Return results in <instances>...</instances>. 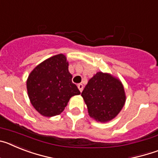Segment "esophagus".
<instances>
[{"label": "esophagus", "instance_id": "1", "mask_svg": "<svg viewBox=\"0 0 158 158\" xmlns=\"http://www.w3.org/2000/svg\"><path fill=\"white\" fill-rule=\"evenodd\" d=\"M77 87L78 89H79V90H80L81 93V92L83 91V85H82V84H78Z\"/></svg>", "mask_w": 158, "mask_h": 158}]
</instances>
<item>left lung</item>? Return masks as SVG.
Returning a JSON list of instances; mask_svg holds the SVG:
<instances>
[{
  "instance_id": "obj_1",
  "label": "left lung",
  "mask_w": 158,
  "mask_h": 158,
  "mask_svg": "<svg viewBox=\"0 0 158 158\" xmlns=\"http://www.w3.org/2000/svg\"><path fill=\"white\" fill-rule=\"evenodd\" d=\"M81 96L87 104L89 115L104 123L115 118L126 101L120 81L102 72H98L89 81Z\"/></svg>"
}]
</instances>
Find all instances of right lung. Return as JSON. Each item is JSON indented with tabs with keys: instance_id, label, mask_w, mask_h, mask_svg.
Returning <instances> with one entry per match:
<instances>
[{
	"instance_id": "right-lung-1",
	"label": "right lung",
	"mask_w": 158,
	"mask_h": 158,
	"mask_svg": "<svg viewBox=\"0 0 158 158\" xmlns=\"http://www.w3.org/2000/svg\"><path fill=\"white\" fill-rule=\"evenodd\" d=\"M65 55L53 56L38 65L28 76L27 89L33 107L47 117L59 115L71 96L81 92L72 82Z\"/></svg>"
}]
</instances>
